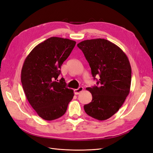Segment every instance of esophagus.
<instances>
[{"label": "esophagus", "mask_w": 153, "mask_h": 153, "mask_svg": "<svg viewBox=\"0 0 153 153\" xmlns=\"http://www.w3.org/2000/svg\"><path fill=\"white\" fill-rule=\"evenodd\" d=\"M83 90H84V88H83L82 87H78V89H74V93H75V94H76V95L79 94L80 92H82L83 91Z\"/></svg>", "instance_id": "34e87169"}]
</instances>
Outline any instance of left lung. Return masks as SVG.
<instances>
[{
    "label": "left lung",
    "mask_w": 153,
    "mask_h": 153,
    "mask_svg": "<svg viewBox=\"0 0 153 153\" xmlns=\"http://www.w3.org/2000/svg\"><path fill=\"white\" fill-rule=\"evenodd\" d=\"M89 62L97 85L87 87L91 103L84 106L87 115L99 121L108 119L121 107L130 90L131 68L123 51L105 39L83 41L77 45Z\"/></svg>",
    "instance_id": "8db88e82"
}]
</instances>
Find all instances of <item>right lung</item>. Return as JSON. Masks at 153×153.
I'll return each mask as SVG.
<instances>
[{
	"mask_svg": "<svg viewBox=\"0 0 153 153\" xmlns=\"http://www.w3.org/2000/svg\"><path fill=\"white\" fill-rule=\"evenodd\" d=\"M76 42L51 37L35 47L25 60L21 82L27 100L39 116L47 121L61 117L73 98L63 78L57 80L60 69Z\"/></svg>",
	"mask_w": 153,
	"mask_h": 153,
	"instance_id": "right-lung-1",
	"label": "right lung"
}]
</instances>
